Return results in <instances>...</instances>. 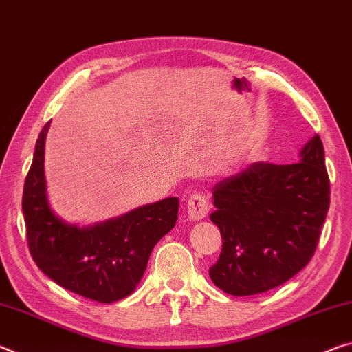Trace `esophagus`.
<instances>
[{
    "label": "esophagus",
    "mask_w": 352,
    "mask_h": 352,
    "mask_svg": "<svg viewBox=\"0 0 352 352\" xmlns=\"http://www.w3.org/2000/svg\"><path fill=\"white\" fill-rule=\"evenodd\" d=\"M186 212L188 219L192 220V222H197V220L205 219L210 212V204L204 194H194L190 195L188 204H186Z\"/></svg>",
    "instance_id": "34e87169"
}]
</instances>
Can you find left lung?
Returning <instances> with one entry per match:
<instances>
[{
  "label": "left lung",
  "mask_w": 352,
  "mask_h": 352,
  "mask_svg": "<svg viewBox=\"0 0 352 352\" xmlns=\"http://www.w3.org/2000/svg\"><path fill=\"white\" fill-rule=\"evenodd\" d=\"M329 177L320 136L309 140L300 163L258 162L212 188L211 212L222 253L212 283L234 296L275 289L305 269L329 210Z\"/></svg>",
  "instance_id": "8db88e82"
}]
</instances>
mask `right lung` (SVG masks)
Masks as SVG:
<instances>
[{
  "instance_id": "obj_1",
  "label": "right lung",
  "mask_w": 352,
  "mask_h": 352,
  "mask_svg": "<svg viewBox=\"0 0 352 352\" xmlns=\"http://www.w3.org/2000/svg\"><path fill=\"white\" fill-rule=\"evenodd\" d=\"M50 122L35 144L23 189L29 252L56 284L98 302L122 300L140 284L153 247L174 228L177 197L144 205L122 216L79 226L51 210L45 180V141Z\"/></svg>"
}]
</instances>
